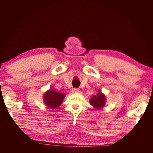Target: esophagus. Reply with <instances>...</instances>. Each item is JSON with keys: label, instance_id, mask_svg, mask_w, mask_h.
<instances>
[{"label": "esophagus", "instance_id": "esophagus-1", "mask_svg": "<svg viewBox=\"0 0 153 153\" xmlns=\"http://www.w3.org/2000/svg\"><path fill=\"white\" fill-rule=\"evenodd\" d=\"M80 92V89H76V88H75V89H73L72 90V92L73 93H76V92Z\"/></svg>", "mask_w": 153, "mask_h": 153}]
</instances>
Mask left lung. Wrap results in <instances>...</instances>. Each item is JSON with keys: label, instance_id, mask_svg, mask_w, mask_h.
I'll list each match as a JSON object with an SVG mask.
<instances>
[{"label": "left lung", "instance_id": "obj_1", "mask_svg": "<svg viewBox=\"0 0 153 153\" xmlns=\"http://www.w3.org/2000/svg\"><path fill=\"white\" fill-rule=\"evenodd\" d=\"M89 102L95 108L100 109L103 108L106 103L105 96L101 91H98V94L96 96H92Z\"/></svg>", "mask_w": 153, "mask_h": 153}]
</instances>
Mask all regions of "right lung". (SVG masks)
Segmentation results:
<instances>
[{
    "mask_svg": "<svg viewBox=\"0 0 153 153\" xmlns=\"http://www.w3.org/2000/svg\"><path fill=\"white\" fill-rule=\"evenodd\" d=\"M65 96L61 92L50 89L43 94L44 103L50 108H57L62 104Z\"/></svg>",
    "mask_w": 153,
    "mask_h": 153,
    "instance_id": "right-lung-1",
    "label": "right lung"
}]
</instances>
